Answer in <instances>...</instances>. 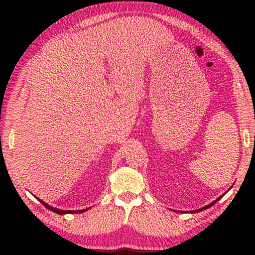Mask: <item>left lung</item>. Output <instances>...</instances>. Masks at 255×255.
Instances as JSON below:
<instances>
[{
	"instance_id": "1",
	"label": "left lung",
	"mask_w": 255,
	"mask_h": 255,
	"mask_svg": "<svg viewBox=\"0 0 255 255\" xmlns=\"http://www.w3.org/2000/svg\"><path fill=\"white\" fill-rule=\"evenodd\" d=\"M224 195H225V193H224ZM224 195H223V196H224ZM223 196H222V197H223ZM222 197H219V198H218V199H216L215 201H213V202H211V204H209V205H207L206 207H202V208H200V209H197V210H191V211H190V213H191V214H192V213H193V214H195V213H199V211H202V210H205V209H208V208H209V207H211V206H213V205H215V204H216V202H217V201H218L219 199H221V198H222Z\"/></svg>"
}]
</instances>
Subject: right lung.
I'll return each instance as SVG.
<instances>
[{"instance_id":"add662e5","label":"right lung","mask_w":255,"mask_h":255,"mask_svg":"<svg viewBox=\"0 0 255 255\" xmlns=\"http://www.w3.org/2000/svg\"><path fill=\"white\" fill-rule=\"evenodd\" d=\"M39 201L41 202L42 205H44L47 209H49L51 211H54V213L58 214V215H65V214H81V213H84V211H86L88 209H82V210H60V209H57V208H54V207H51L49 205H47L46 202H44L42 200L39 199Z\"/></svg>"}]
</instances>
